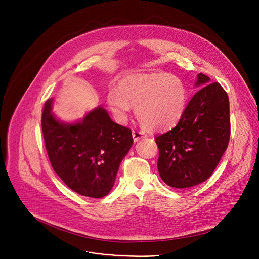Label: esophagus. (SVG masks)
<instances>
[{"instance_id": "obj_1", "label": "esophagus", "mask_w": 259, "mask_h": 259, "mask_svg": "<svg viewBox=\"0 0 259 259\" xmlns=\"http://www.w3.org/2000/svg\"><path fill=\"white\" fill-rule=\"evenodd\" d=\"M132 137H133V141H134V142H138V141H140L141 139L146 138L147 135H146L144 132H142V131L133 130V131H132Z\"/></svg>"}]
</instances>
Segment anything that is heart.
Here are the masks:
<instances>
[{
	"label": "heart",
	"mask_w": 259,
	"mask_h": 259,
	"mask_svg": "<svg viewBox=\"0 0 259 259\" xmlns=\"http://www.w3.org/2000/svg\"><path fill=\"white\" fill-rule=\"evenodd\" d=\"M109 107L119 120H126L131 106L141 124L151 131L166 130L183 116L188 102L184 80L174 74L150 73L131 75L110 89Z\"/></svg>",
	"instance_id": "heart-1"
}]
</instances>
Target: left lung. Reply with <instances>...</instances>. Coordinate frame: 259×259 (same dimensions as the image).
<instances>
[{
  "instance_id": "obj_1",
  "label": "left lung",
  "mask_w": 259,
  "mask_h": 259,
  "mask_svg": "<svg viewBox=\"0 0 259 259\" xmlns=\"http://www.w3.org/2000/svg\"><path fill=\"white\" fill-rule=\"evenodd\" d=\"M201 87L173 129L155 137L157 169L168 186L185 189L207 181L225 153L230 139V106L219 83L197 74Z\"/></svg>"
}]
</instances>
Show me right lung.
<instances>
[{
  "label": "right lung",
  "mask_w": 259,
  "mask_h": 259,
  "mask_svg": "<svg viewBox=\"0 0 259 259\" xmlns=\"http://www.w3.org/2000/svg\"><path fill=\"white\" fill-rule=\"evenodd\" d=\"M52 105L53 99L44 105L42 131L54 172L80 195L106 196L133 144L131 130L114 122L102 106L83 119L64 122L52 113Z\"/></svg>",
  "instance_id": "right-lung-1"
}]
</instances>
